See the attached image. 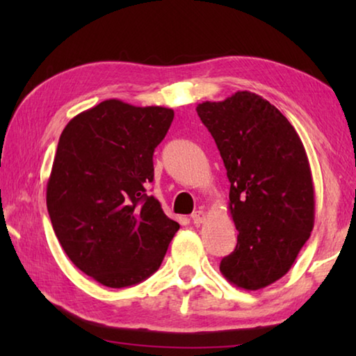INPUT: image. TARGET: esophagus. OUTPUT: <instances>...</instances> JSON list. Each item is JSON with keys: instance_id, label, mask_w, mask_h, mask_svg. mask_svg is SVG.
Returning a JSON list of instances; mask_svg holds the SVG:
<instances>
[{"instance_id": "1", "label": "esophagus", "mask_w": 356, "mask_h": 356, "mask_svg": "<svg viewBox=\"0 0 356 356\" xmlns=\"http://www.w3.org/2000/svg\"><path fill=\"white\" fill-rule=\"evenodd\" d=\"M206 218H207V213L204 212V210H197V212L191 215V221L195 222V225H201V222L206 221Z\"/></svg>"}]
</instances>
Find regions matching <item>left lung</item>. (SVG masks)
Instances as JSON below:
<instances>
[{
	"mask_svg": "<svg viewBox=\"0 0 356 356\" xmlns=\"http://www.w3.org/2000/svg\"><path fill=\"white\" fill-rule=\"evenodd\" d=\"M196 111L227 171V209L238 231L220 272L234 286L259 291L291 270L314 227L308 155L286 116L254 92L202 102Z\"/></svg>",
	"mask_w": 356,
	"mask_h": 356,
	"instance_id": "8db88e82",
	"label": "left lung"
}]
</instances>
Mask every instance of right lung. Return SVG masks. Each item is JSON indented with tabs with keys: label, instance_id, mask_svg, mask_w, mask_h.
Wrapping results in <instances>:
<instances>
[{
	"label": "right lung",
	"instance_id": "right-lung-1",
	"mask_svg": "<svg viewBox=\"0 0 356 356\" xmlns=\"http://www.w3.org/2000/svg\"><path fill=\"white\" fill-rule=\"evenodd\" d=\"M172 119L171 108L110 99L76 114L59 138L48 215L70 261L106 287L155 273L180 227L146 193Z\"/></svg>",
	"mask_w": 356,
	"mask_h": 356
}]
</instances>
